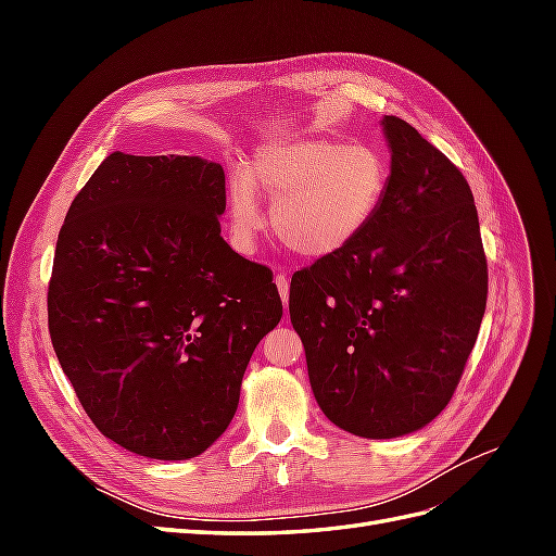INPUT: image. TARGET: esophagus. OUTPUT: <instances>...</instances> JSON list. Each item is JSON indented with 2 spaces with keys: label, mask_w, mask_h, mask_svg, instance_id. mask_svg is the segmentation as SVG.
<instances>
[{
  "label": "esophagus",
  "mask_w": 556,
  "mask_h": 556,
  "mask_svg": "<svg viewBox=\"0 0 556 556\" xmlns=\"http://www.w3.org/2000/svg\"><path fill=\"white\" fill-rule=\"evenodd\" d=\"M276 288H278V294H280V299H282V304L288 306V296H290V280H288V276H285V268L282 266H278L276 268Z\"/></svg>",
  "instance_id": "esophagus-1"
}]
</instances>
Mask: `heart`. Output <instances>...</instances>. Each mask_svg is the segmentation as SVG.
Masks as SVG:
<instances>
[{"mask_svg":"<svg viewBox=\"0 0 556 556\" xmlns=\"http://www.w3.org/2000/svg\"><path fill=\"white\" fill-rule=\"evenodd\" d=\"M390 160L374 143L304 139L262 146L248 172L227 182L231 243L255 248L264 227L260 197L274 201L271 227L292 252L333 257L374 225L390 192Z\"/></svg>","mask_w":556,"mask_h":556,"instance_id":"heart-1","label":"heart"}]
</instances>
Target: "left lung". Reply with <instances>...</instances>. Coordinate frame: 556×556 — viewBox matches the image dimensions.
I'll return each mask as SVG.
<instances>
[{
	"label": "left lung",
	"instance_id": "8db88e82",
	"mask_svg": "<svg viewBox=\"0 0 556 556\" xmlns=\"http://www.w3.org/2000/svg\"><path fill=\"white\" fill-rule=\"evenodd\" d=\"M392 180L350 248L292 278L290 319L317 406L362 439L427 427L457 390L486 306V260L466 178L384 115Z\"/></svg>",
	"mask_w": 556,
	"mask_h": 556
}]
</instances>
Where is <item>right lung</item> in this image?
I'll return each instance as SVG.
<instances>
[{"label": "right lung", "instance_id": "right-lung-1", "mask_svg": "<svg viewBox=\"0 0 556 556\" xmlns=\"http://www.w3.org/2000/svg\"><path fill=\"white\" fill-rule=\"evenodd\" d=\"M225 172L190 155L111 153L58 237L48 329L94 427L148 459L208 450L282 317L266 268L220 237Z\"/></svg>", "mask_w": 556, "mask_h": 556}]
</instances>
